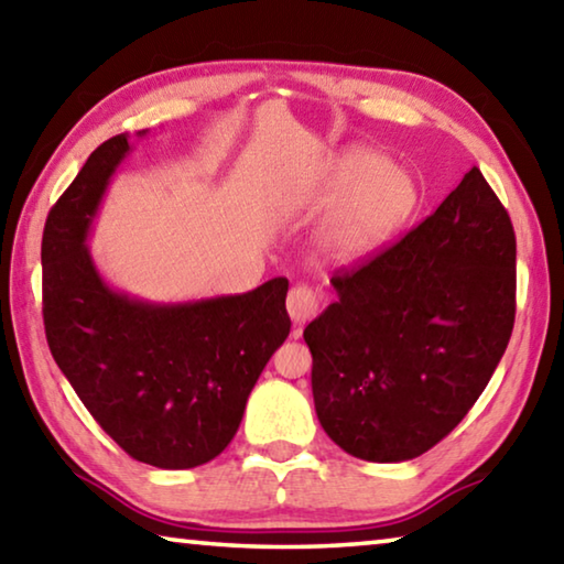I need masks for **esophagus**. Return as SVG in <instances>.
<instances>
[{
	"label": "esophagus",
	"mask_w": 564,
	"mask_h": 564,
	"mask_svg": "<svg viewBox=\"0 0 564 564\" xmlns=\"http://www.w3.org/2000/svg\"><path fill=\"white\" fill-rule=\"evenodd\" d=\"M322 304V292L315 288H307V284H297V288L290 290L288 297V312L294 325H304L319 312Z\"/></svg>",
	"instance_id": "obj_1"
}]
</instances>
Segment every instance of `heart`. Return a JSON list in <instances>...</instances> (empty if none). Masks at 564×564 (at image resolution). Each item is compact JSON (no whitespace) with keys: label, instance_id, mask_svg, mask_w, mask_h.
<instances>
[{"label":"heart","instance_id":"1","mask_svg":"<svg viewBox=\"0 0 564 564\" xmlns=\"http://www.w3.org/2000/svg\"><path fill=\"white\" fill-rule=\"evenodd\" d=\"M304 202L312 209L335 205L319 227V247L329 260L349 264L372 254L414 215L420 189L382 154L347 147L322 164Z\"/></svg>","mask_w":564,"mask_h":564}]
</instances>
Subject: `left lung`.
Listing matches in <instances>:
<instances>
[{
	"label": "left lung",
	"instance_id": "left-lung-1",
	"mask_svg": "<svg viewBox=\"0 0 564 564\" xmlns=\"http://www.w3.org/2000/svg\"><path fill=\"white\" fill-rule=\"evenodd\" d=\"M517 242L477 167L432 215L355 270L304 329L322 430L347 455L404 463L463 422L514 325Z\"/></svg>",
	"mask_w": 564,
	"mask_h": 564
}]
</instances>
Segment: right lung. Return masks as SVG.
<instances>
[{"label":"right lung","mask_w":564,"mask_h":564,"mask_svg":"<svg viewBox=\"0 0 564 564\" xmlns=\"http://www.w3.org/2000/svg\"><path fill=\"white\" fill-rule=\"evenodd\" d=\"M129 150V134L99 144L50 212L42 237L44 332L74 392L129 457L189 469L232 442L249 392L288 339L290 282L274 276L245 294L177 304L109 288L85 242Z\"/></svg>","instance_id":"obj_1"}]
</instances>
